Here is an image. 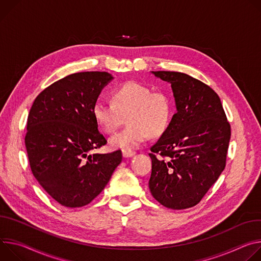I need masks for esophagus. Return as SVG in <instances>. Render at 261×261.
I'll use <instances>...</instances> for the list:
<instances>
[{
    "instance_id": "obj_1",
    "label": "esophagus",
    "mask_w": 261,
    "mask_h": 261,
    "mask_svg": "<svg viewBox=\"0 0 261 261\" xmlns=\"http://www.w3.org/2000/svg\"><path fill=\"white\" fill-rule=\"evenodd\" d=\"M122 155H123V158L127 159V158L134 156V155H135V152H134V151H128V150H123V151H122Z\"/></svg>"
}]
</instances>
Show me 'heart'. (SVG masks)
<instances>
[{
	"label": "heart",
	"mask_w": 261,
	"mask_h": 261,
	"mask_svg": "<svg viewBox=\"0 0 261 261\" xmlns=\"http://www.w3.org/2000/svg\"><path fill=\"white\" fill-rule=\"evenodd\" d=\"M92 115L98 127L107 134L117 129L127 116L128 125L113 135L109 143L112 148L132 151L149 135L158 137L167 129L172 103L166 94L153 92L143 84L128 82L113 91L112 102L97 100Z\"/></svg>",
	"instance_id": "obj_1"
}]
</instances>
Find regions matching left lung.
<instances>
[{
	"label": "left lung",
	"mask_w": 261,
	"mask_h": 261,
	"mask_svg": "<svg viewBox=\"0 0 261 261\" xmlns=\"http://www.w3.org/2000/svg\"><path fill=\"white\" fill-rule=\"evenodd\" d=\"M151 73L171 85L176 113L150 148L149 190L165 207L186 210L199 203L223 172L230 125L210 86L182 72Z\"/></svg>",
	"instance_id": "8db88e82"
}]
</instances>
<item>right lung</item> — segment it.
Wrapping results in <instances>:
<instances>
[{"label": "right lung", "mask_w": 261, "mask_h": 261, "mask_svg": "<svg viewBox=\"0 0 261 261\" xmlns=\"http://www.w3.org/2000/svg\"><path fill=\"white\" fill-rule=\"evenodd\" d=\"M113 79L106 71L67 75L45 88L29 113L24 144L32 173L63 206L89 204L122 161L120 150L90 154L107 144L92 108Z\"/></svg>", "instance_id": "obj_1"}]
</instances>
